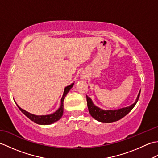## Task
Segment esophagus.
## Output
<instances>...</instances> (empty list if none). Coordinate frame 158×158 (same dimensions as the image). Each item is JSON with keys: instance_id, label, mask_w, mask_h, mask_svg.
Here are the masks:
<instances>
[{"instance_id": "esophagus-1", "label": "esophagus", "mask_w": 158, "mask_h": 158, "mask_svg": "<svg viewBox=\"0 0 158 158\" xmlns=\"http://www.w3.org/2000/svg\"><path fill=\"white\" fill-rule=\"evenodd\" d=\"M87 77H88V75H87V74L85 73H83V72H82L81 73V75H80V77H81V79H86Z\"/></svg>"}]
</instances>
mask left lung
I'll use <instances>...</instances> for the list:
<instances>
[{"label":"left lung","mask_w":158,"mask_h":158,"mask_svg":"<svg viewBox=\"0 0 158 158\" xmlns=\"http://www.w3.org/2000/svg\"><path fill=\"white\" fill-rule=\"evenodd\" d=\"M140 90L139 92V94L137 96V98L135 102L132 105L123 107L122 109H115V110H104L96 106L93 103L92 99L89 96H86L87 98V103H88V107L90 115L94 118L96 120L100 122L103 123H111L114 122H117L123 117H125L127 114H128L132 109L135 107L136 102H138L139 96H140Z\"/></svg>","instance_id":"8db88e82"}]
</instances>
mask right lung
<instances>
[{"label":"right lung","instance_id":"obj_1","mask_svg":"<svg viewBox=\"0 0 158 158\" xmlns=\"http://www.w3.org/2000/svg\"><path fill=\"white\" fill-rule=\"evenodd\" d=\"M73 85L74 83H73L72 84H70L68 86H66L64 88V91L63 96L61 98L60 106L59 107L58 109L56 110V111H55L53 113L45 115H34V114L30 113L26 111V110L20 108V107L17 105V103L16 105L18 106L19 109L21 110L26 117H28L32 121V122H34L35 123L37 124H39V125H49V124H52L57 122V121H58L62 117L64 112V100L67 94L70 91V89L73 88Z\"/></svg>","mask_w":158,"mask_h":158}]
</instances>
